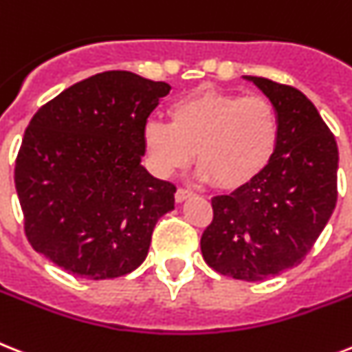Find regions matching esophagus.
I'll return each mask as SVG.
<instances>
[{"instance_id":"obj_1","label":"esophagus","mask_w":352,"mask_h":352,"mask_svg":"<svg viewBox=\"0 0 352 352\" xmlns=\"http://www.w3.org/2000/svg\"><path fill=\"white\" fill-rule=\"evenodd\" d=\"M191 195H193V191H191V190H188V188H179V190L175 191V201L182 202Z\"/></svg>"}]
</instances>
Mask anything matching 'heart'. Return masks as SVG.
<instances>
[{
	"label": "heart",
	"instance_id": "heart-1",
	"mask_svg": "<svg viewBox=\"0 0 352 352\" xmlns=\"http://www.w3.org/2000/svg\"><path fill=\"white\" fill-rule=\"evenodd\" d=\"M170 124L148 119L142 146L151 170L170 175L199 162V175L219 188L239 190L264 173L282 139V121L264 96L201 88L168 108Z\"/></svg>",
	"mask_w": 352,
	"mask_h": 352
}]
</instances>
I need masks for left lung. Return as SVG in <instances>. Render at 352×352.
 <instances>
[{
    "label": "left lung",
    "mask_w": 352,
    "mask_h": 352,
    "mask_svg": "<svg viewBox=\"0 0 352 352\" xmlns=\"http://www.w3.org/2000/svg\"><path fill=\"white\" fill-rule=\"evenodd\" d=\"M270 97L282 139L270 168L251 184L211 199L213 221L201 239L206 264L236 280H265L300 264L333 215L338 146L304 94L245 76Z\"/></svg>",
    "instance_id": "1"
}]
</instances>
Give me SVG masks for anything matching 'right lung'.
<instances>
[{"mask_svg": "<svg viewBox=\"0 0 352 352\" xmlns=\"http://www.w3.org/2000/svg\"><path fill=\"white\" fill-rule=\"evenodd\" d=\"M170 85L126 70L96 74L43 104L28 122L14 182L37 253L90 280L144 262L175 184L141 166L142 126Z\"/></svg>", "mask_w": 352, "mask_h": 352, "instance_id": "obj_1", "label": "right lung"}]
</instances>
